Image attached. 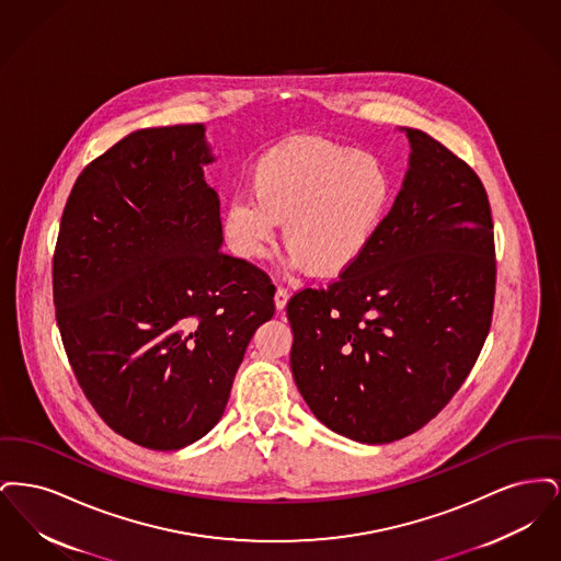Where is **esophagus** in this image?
I'll use <instances>...</instances> for the list:
<instances>
[{"mask_svg":"<svg viewBox=\"0 0 561 561\" xmlns=\"http://www.w3.org/2000/svg\"><path fill=\"white\" fill-rule=\"evenodd\" d=\"M288 298H290L288 288H277L275 290V307H277V311H282L288 305Z\"/></svg>","mask_w":561,"mask_h":561,"instance_id":"obj_1","label":"esophagus"}]
</instances>
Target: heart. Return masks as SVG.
Here are the masks:
<instances>
[{
    "label": "heart",
    "instance_id": "1",
    "mask_svg": "<svg viewBox=\"0 0 561 561\" xmlns=\"http://www.w3.org/2000/svg\"><path fill=\"white\" fill-rule=\"evenodd\" d=\"M250 193L222 210L227 245L245 261L263 259L277 222L288 263L339 277L370 250L391 204V176L374 156L323 138H293L261 156Z\"/></svg>",
    "mask_w": 561,
    "mask_h": 561
}]
</instances>
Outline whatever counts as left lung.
<instances>
[{"mask_svg":"<svg viewBox=\"0 0 561 561\" xmlns=\"http://www.w3.org/2000/svg\"><path fill=\"white\" fill-rule=\"evenodd\" d=\"M403 133L408 172L366 256L286 307L302 400L359 444H389L435 419L478 362L494 309L480 176L427 133Z\"/></svg>","mask_w":561,"mask_h":561,"instance_id":"8db88e82","label":"left lung"}]
</instances>
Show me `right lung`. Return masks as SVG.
Segmentation results:
<instances>
[{
    "label": "right lung",
    "instance_id": "obj_1",
    "mask_svg": "<svg viewBox=\"0 0 561 561\" xmlns=\"http://www.w3.org/2000/svg\"><path fill=\"white\" fill-rule=\"evenodd\" d=\"M202 124L128 134L83 168L54 252L56 323L108 427L181 450L220 421L250 339L275 313L267 273L220 252Z\"/></svg>",
    "mask_w": 561,
    "mask_h": 561
}]
</instances>
